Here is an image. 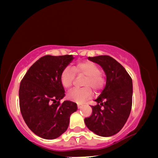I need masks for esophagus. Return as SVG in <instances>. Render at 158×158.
<instances>
[{
    "mask_svg": "<svg viewBox=\"0 0 158 158\" xmlns=\"http://www.w3.org/2000/svg\"><path fill=\"white\" fill-rule=\"evenodd\" d=\"M77 107H78V109H81L82 107V105H80V104H77Z\"/></svg>",
    "mask_w": 158,
    "mask_h": 158,
    "instance_id": "1",
    "label": "esophagus"
}]
</instances>
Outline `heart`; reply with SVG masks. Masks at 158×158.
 Wrapping results in <instances>:
<instances>
[{"label":"heart","mask_w":158,"mask_h":158,"mask_svg":"<svg viewBox=\"0 0 158 158\" xmlns=\"http://www.w3.org/2000/svg\"><path fill=\"white\" fill-rule=\"evenodd\" d=\"M77 75H85L82 81L84 87L74 89L68 93L67 98L72 101L81 104L92 98L93 90L99 92L103 89L105 80L100 68L97 64L91 61L77 63L73 68L67 66L61 71L60 81L65 89H69L73 84L74 79Z\"/></svg>","instance_id":"obj_1"}]
</instances>
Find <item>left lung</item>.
Listing matches in <instances>:
<instances>
[{"instance_id": "obj_1", "label": "left lung", "mask_w": 158, "mask_h": 158, "mask_svg": "<svg viewBox=\"0 0 158 158\" xmlns=\"http://www.w3.org/2000/svg\"><path fill=\"white\" fill-rule=\"evenodd\" d=\"M102 66L106 76V86L91 106L93 111L84 123L89 129L102 137L119 132L130 116L132 104V81L125 69L107 55L89 57Z\"/></svg>"}]
</instances>
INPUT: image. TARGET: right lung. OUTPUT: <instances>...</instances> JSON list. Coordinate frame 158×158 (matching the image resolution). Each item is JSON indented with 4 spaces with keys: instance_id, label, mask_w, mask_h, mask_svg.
Segmentation results:
<instances>
[{
    "instance_id": "1",
    "label": "right lung",
    "mask_w": 158,
    "mask_h": 158,
    "mask_svg": "<svg viewBox=\"0 0 158 158\" xmlns=\"http://www.w3.org/2000/svg\"><path fill=\"white\" fill-rule=\"evenodd\" d=\"M73 59L72 55L44 56L31 66L21 81V115L32 132L43 139H53L65 132L70 115L77 110L75 102H60L65 90L60 74Z\"/></svg>"
}]
</instances>
